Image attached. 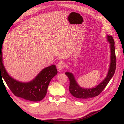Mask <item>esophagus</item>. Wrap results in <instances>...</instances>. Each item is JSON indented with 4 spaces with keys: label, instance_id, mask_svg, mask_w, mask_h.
<instances>
[{
    "label": "esophagus",
    "instance_id": "34e87169",
    "mask_svg": "<svg viewBox=\"0 0 124 124\" xmlns=\"http://www.w3.org/2000/svg\"><path fill=\"white\" fill-rule=\"evenodd\" d=\"M56 68L59 71H62V69L64 68V64L62 62H59L56 65Z\"/></svg>",
    "mask_w": 124,
    "mask_h": 124
}]
</instances>
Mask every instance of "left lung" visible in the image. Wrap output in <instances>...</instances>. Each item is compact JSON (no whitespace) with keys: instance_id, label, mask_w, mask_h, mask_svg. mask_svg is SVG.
Masks as SVG:
<instances>
[{"instance_id":"obj_1","label":"left lung","mask_w":124,"mask_h":124,"mask_svg":"<svg viewBox=\"0 0 124 124\" xmlns=\"http://www.w3.org/2000/svg\"><path fill=\"white\" fill-rule=\"evenodd\" d=\"M107 39L108 42L110 44V65L108 71L106 78L101 83L94 87L90 88H85L81 87L78 84L76 81L74 75L72 73L66 72L65 73L66 76H68L70 80L69 91L72 96L78 98V99H87V98L94 97L98 96L105 87L106 86L107 84L110 81L114 75L116 66V58L115 55V42L113 37L111 36H107Z\"/></svg>"}]
</instances>
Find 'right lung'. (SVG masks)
Segmentation results:
<instances>
[{
  "mask_svg": "<svg viewBox=\"0 0 124 124\" xmlns=\"http://www.w3.org/2000/svg\"><path fill=\"white\" fill-rule=\"evenodd\" d=\"M2 46V44L0 46V78L2 77L15 96L32 101L43 100L51 80L58 73L56 66L52 65L43 69L30 82L19 81L10 77L6 71L3 63Z\"/></svg>",
  "mask_w": 124,
  "mask_h": 124,
  "instance_id": "add662e5",
  "label": "right lung"
}]
</instances>
